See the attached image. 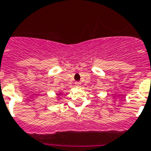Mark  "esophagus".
<instances>
[{"instance_id": "1", "label": "esophagus", "mask_w": 151, "mask_h": 151, "mask_svg": "<svg viewBox=\"0 0 151 151\" xmlns=\"http://www.w3.org/2000/svg\"><path fill=\"white\" fill-rule=\"evenodd\" d=\"M81 83L80 82H75V86H77V87H81Z\"/></svg>"}]
</instances>
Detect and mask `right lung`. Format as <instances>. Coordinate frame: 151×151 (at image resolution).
<instances>
[{
    "mask_svg": "<svg viewBox=\"0 0 151 151\" xmlns=\"http://www.w3.org/2000/svg\"><path fill=\"white\" fill-rule=\"evenodd\" d=\"M60 94H61V93H59V94H58V95H60Z\"/></svg>",
    "mask_w": 151,
    "mask_h": 151,
    "instance_id": "add662e5",
    "label": "right lung"
}]
</instances>
